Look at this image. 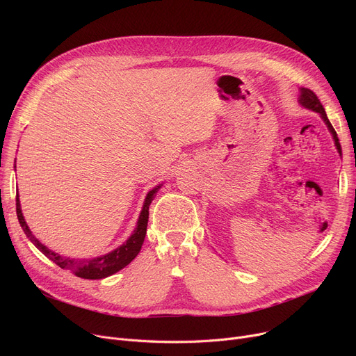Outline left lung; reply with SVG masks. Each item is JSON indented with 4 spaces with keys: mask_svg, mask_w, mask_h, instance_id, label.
<instances>
[{
    "mask_svg": "<svg viewBox=\"0 0 356 356\" xmlns=\"http://www.w3.org/2000/svg\"><path fill=\"white\" fill-rule=\"evenodd\" d=\"M298 102H300V105H302V106H305V108H307V109H312V111L317 112V114H321L322 120H323V121H325V124L327 125V128H329V131H330V134H332V137H333V140H334V145H336V148H338L339 154L342 156V148H341V144H339L338 134H336L334 128L332 127L330 121L327 120V115H326V112H325V108H323V105L321 104L319 98L316 97V93H314L313 90L307 89V88H300V97H298Z\"/></svg>",
    "mask_w": 356,
    "mask_h": 356,
    "instance_id": "1",
    "label": "left lung"
}]
</instances>
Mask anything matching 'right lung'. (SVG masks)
<instances>
[{"label": "right lung", "mask_w": 356, "mask_h": 356, "mask_svg": "<svg viewBox=\"0 0 356 356\" xmlns=\"http://www.w3.org/2000/svg\"><path fill=\"white\" fill-rule=\"evenodd\" d=\"M160 188H161V184L147 193L141 213H140V218H138V222H137V227H136L134 232L131 234V236L117 250L111 251L105 255L97 257V258H89V259L66 258V257H62L59 254L53 252L46 245H43L42 242L31 234V231L27 227L24 216L22 213V207H20V199H18V193H17V199H15L17 218H18V222H20V225H22L24 234L27 235V238L49 259H51L54 264H58L63 270L72 271L76 277L86 278V280H99V278L109 277L112 274H115L117 271L122 270L125 266H128L131 261H133L138 255L143 242H144V238H145V232H147L148 207H149V203L153 202V199H154V196H156V193L159 192Z\"/></svg>", "instance_id": "1"}]
</instances>
